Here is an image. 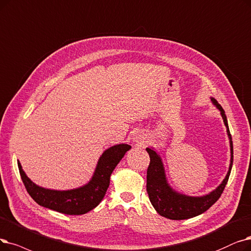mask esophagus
Returning a JSON list of instances; mask_svg holds the SVG:
<instances>
[{
  "instance_id": "34e87169",
  "label": "esophagus",
  "mask_w": 251,
  "mask_h": 251,
  "mask_svg": "<svg viewBox=\"0 0 251 251\" xmlns=\"http://www.w3.org/2000/svg\"><path fill=\"white\" fill-rule=\"evenodd\" d=\"M146 139V136L144 134V132L141 131H135L133 134H132V141L136 145V146H140L144 144V141Z\"/></svg>"
}]
</instances>
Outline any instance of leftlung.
Masks as SVG:
<instances>
[{"instance_id":"obj_1","label":"left lung","mask_w":251,"mask_h":251,"mask_svg":"<svg viewBox=\"0 0 251 251\" xmlns=\"http://www.w3.org/2000/svg\"><path fill=\"white\" fill-rule=\"evenodd\" d=\"M210 100L217 110L221 112L224 124L226 128V134L228 140H230L231 151L230 166H228L226 176L223 179L222 183H220V186L215 188V190L203 196H189L176 191L170 186L167 180L164 164H163L159 152L152 147L146 149L151 158L147 172V191L149 198L156 211L161 216L166 217V219L180 221L188 220L191 219V217L202 214L219 200L227 182L228 176H230L233 165L232 136L230 133V129H228L226 116L222 105L213 97H210Z\"/></svg>"}]
</instances>
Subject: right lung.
<instances>
[{"label": "right lung", "instance_id": "1", "mask_svg": "<svg viewBox=\"0 0 251 251\" xmlns=\"http://www.w3.org/2000/svg\"><path fill=\"white\" fill-rule=\"evenodd\" d=\"M130 149L131 146L127 144H119L106 149L100 157L90 180L82 187L71 190L40 187L27 177L18 160L17 165L27 193L40 206L64 214L80 215L89 212L101 202L110 186L112 172Z\"/></svg>", "mask_w": 251, "mask_h": 251}]
</instances>
